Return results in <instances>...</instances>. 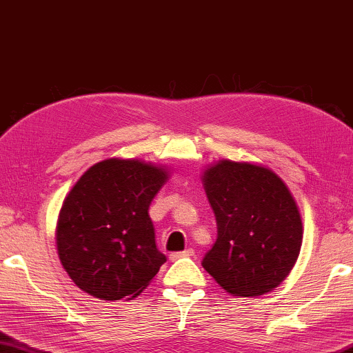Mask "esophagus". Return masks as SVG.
Returning <instances> with one entry per match:
<instances>
[{
	"label": "esophagus",
	"instance_id": "obj_1",
	"mask_svg": "<svg viewBox=\"0 0 353 353\" xmlns=\"http://www.w3.org/2000/svg\"><path fill=\"white\" fill-rule=\"evenodd\" d=\"M193 255H194L193 249H187V250H183V252H174V254H171L170 255V260L174 261V260H179V259H183V256H193Z\"/></svg>",
	"mask_w": 353,
	"mask_h": 353
}]
</instances>
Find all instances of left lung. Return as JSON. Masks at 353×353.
<instances>
[{
  "label": "left lung",
  "mask_w": 353,
  "mask_h": 353,
  "mask_svg": "<svg viewBox=\"0 0 353 353\" xmlns=\"http://www.w3.org/2000/svg\"><path fill=\"white\" fill-rule=\"evenodd\" d=\"M217 220L203 266L233 296H260L290 274L303 244L298 204L270 168L220 160L201 176Z\"/></svg>",
  "instance_id": "8db88e82"
}]
</instances>
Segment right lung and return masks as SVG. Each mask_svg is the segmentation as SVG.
<instances>
[{
    "label": "right lung",
    "mask_w": 353,
    "mask_h": 353,
    "mask_svg": "<svg viewBox=\"0 0 353 353\" xmlns=\"http://www.w3.org/2000/svg\"><path fill=\"white\" fill-rule=\"evenodd\" d=\"M168 176V168L154 163L108 159L66 194L57 250L82 292L103 301L136 298L155 277L166 256L157 249L149 206Z\"/></svg>",
    "instance_id": "add662e5"
}]
</instances>
